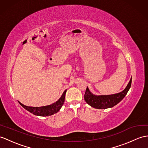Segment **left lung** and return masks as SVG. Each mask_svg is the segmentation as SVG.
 Wrapping results in <instances>:
<instances>
[{"mask_svg": "<svg viewBox=\"0 0 148 148\" xmlns=\"http://www.w3.org/2000/svg\"><path fill=\"white\" fill-rule=\"evenodd\" d=\"M131 82L132 78L123 91L109 95H95L90 91L87 86L84 95L85 102L89 106L98 109H106L113 107L124 98L131 88Z\"/></svg>", "mask_w": 148, "mask_h": 148, "instance_id": "1", "label": "left lung"}]
</instances>
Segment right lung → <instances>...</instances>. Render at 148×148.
<instances>
[{"instance_id": "obj_1", "label": "right lung", "mask_w": 148, "mask_h": 148, "mask_svg": "<svg viewBox=\"0 0 148 148\" xmlns=\"http://www.w3.org/2000/svg\"><path fill=\"white\" fill-rule=\"evenodd\" d=\"M66 90H65L64 91L62 95L61 96L58 100H57L56 102L49 106L42 107H29L24 106V104L21 103L19 101L18 102L20 103V105L23 107H24L25 109L29 112L33 114L35 116L42 117L51 116V115L57 113L63 106L64 102V99H65Z\"/></svg>"}]
</instances>
